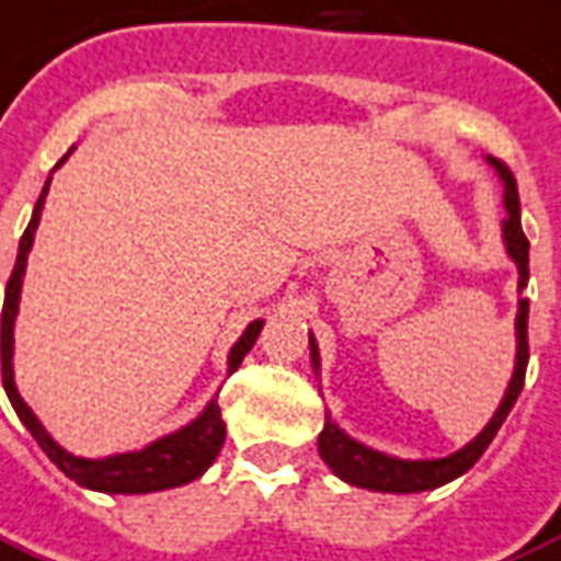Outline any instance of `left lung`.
Returning a JSON list of instances; mask_svg holds the SVG:
<instances>
[{"instance_id":"1","label":"left lung","mask_w":561,"mask_h":561,"mask_svg":"<svg viewBox=\"0 0 561 561\" xmlns=\"http://www.w3.org/2000/svg\"><path fill=\"white\" fill-rule=\"evenodd\" d=\"M485 162L496 171L500 183H503V206L505 218L500 230H503L505 254L512 256V263L517 265V316H515V369L508 378L503 399L496 405L494 416L488 420V425L479 435L456 449L453 456L446 458H396L387 456L381 449L360 444L352 435H345L343 428L334 423V416L325 414V428L319 432V456L328 465V470L340 476L343 482L355 488H366V491H381V494H420V491H432L446 482H453L461 473H467L470 467L482 458L488 444L494 440L500 425L505 423L508 411L515 408L517 396L524 390L526 364H529V343H526V319H529V301L524 298V289L529 284V242H526L524 227H520V197H517V183L512 171L496 162L494 156H485ZM310 364L313 373L319 376V343L310 334Z\"/></svg>"}]
</instances>
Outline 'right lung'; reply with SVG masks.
I'll list each match as a JSON object with an SVG mask.
<instances>
[{"label": "right lung", "mask_w": 561, "mask_h": 561, "mask_svg": "<svg viewBox=\"0 0 561 561\" xmlns=\"http://www.w3.org/2000/svg\"><path fill=\"white\" fill-rule=\"evenodd\" d=\"M76 147L67 150V156L73 153ZM67 156L58 162L61 168L67 162ZM49 183L53 176H46L44 192L37 197L32 221L25 227L20 248H16V263L11 272V280L5 286V307H2V331H0V352H2V385L5 393L14 405L20 423L32 432L37 446L44 449L49 461L67 476L73 479L76 485L91 488V491H103V494H150V491H165V488H180L195 482L197 476L206 473V467L216 461V456L225 446L227 425L221 420V408H218L216 396L206 402L201 414L185 423L183 428H176L171 435L156 437L153 444H147L145 449H133V453H117V456L105 458H82L67 453L65 446L58 444L56 437L49 435L44 423L37 420L32 408L25 405V399L16 390L14 381V322L20 313V293H23L25 263H28V251L35 245V230L41 225V213H44L46 195H49ZM263 319H254L251 325L242 331V336L236 340L230 355H227V376L239 369L242 357L254 348L256 336L263 331Z\"/></svg>", "instance_id": "right-lung-1"}]
</instances>
